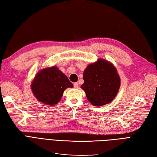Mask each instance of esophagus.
Instances as JSON below:
<instances>
[{
	"label": "esophagus",
	"mask_w": 157,
	"mask_h": 157,
	"mask_svg": "<svg viewBox=\"0 0 157 157\" xmlns=\"http://www.w3.org/2000/svg\"><path fill=\"white\" fill-rule=\"evenodd\" d=\"M78 82H75L74 84H73V86H74V87L75 88H78Z\"/></svg>",
	"instance_id": "obj_1"
}]
</instances>
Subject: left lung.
Wrapping results in <instances>:
<instances>
[{"label":"left lung","mask_w":157,"mask_h":157,"mask_svg":"<svg viewBox=\"0 0 157 157\" xmlns=\"http://www.w3.org/2000/svg\"><path fill=\"white\" fill-rule=\"evenodd\" d=\"M83 75L84 82L81 88L93 105H105L117 96L121 80L116 68L108 61L100 59L89 65Z\"/></svg>","instance_id":"left-lung-1"}]
</instances>
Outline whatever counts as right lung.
Returning <instances> with one entry per match:
<instances>
[{"mask_svg":"<svg viewBox=\"0 0 157 157\" xmlns=\"http://www.w3.org/2000/svg\"><path fill=\"white\" fill-rule=\"evenodd\" d=\"M73 86L67 76L54 66L40 71L36 75L31 89L39 101L54 105L60 101L64 90Z\"/></svg>","mask_w":157,"mask_h":157,"instance_id":"right-lung-1","label":"right lung"}]
</instances>
